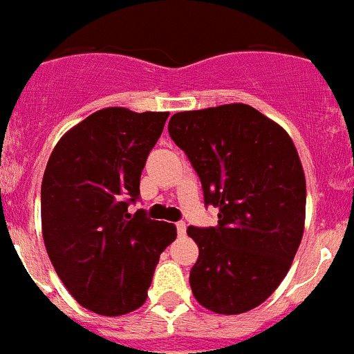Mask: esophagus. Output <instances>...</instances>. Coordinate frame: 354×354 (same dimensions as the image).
Wrapping results in <instances>:
<instances>
[{"mask_svg":"<svg viewBox=\"0 0 354 354\" xmlns=\"http://www.w3.org/2000/svg\"><path fill=\"white\" fill-rule=\"evenodd\" d=\"M175 227H177V234H179V237L186 236V223H184V221H179Z\"/></svg>","mask_w":354,"mask_h":354,"instance_id":"34e87169","label":"esophagus"}]
</instances>
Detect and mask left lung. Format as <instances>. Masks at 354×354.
Listing matches in <instances>:
<instances>
[{
	"mask_svg": "<svg viewBox=\"0 0 354 354\" xmlns=\"http://www.w3.org/2000/svg\"><path fill=\"white\" fill-rule=\"evenodd\" d=\"M168 133L198 174L218 227L187 228L198 245L193 296L216 314L248 312L274 292L305 228L306 183L282 126L248 104L180 111Z\"/></svg>",
	"mask_w": 354,
	"mask_h": 354,
	"instance_id": "left-lung-1",
	"label": "left lung"
}]
</instances>
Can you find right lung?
Masks as SVG:
<instances>
[{
    "instance_id": "right-lung-1",
    "label": "right lung",
    "mask_w": 354,
    "mask_h": 354,
    "mask_svg": "<svg viewBox=\"0 0 354 354\" xmlns=\"http://www.w3.org/2000/svg\"><path fill=\"white\" fill-rule=\"evenodd\" d=\"M168 115L99 109L49 156L40 192L44 245L72 298L95 314L140 308L159 255L177 237L174 223L127 212Z\"/></svg>"
}]
</instances>
